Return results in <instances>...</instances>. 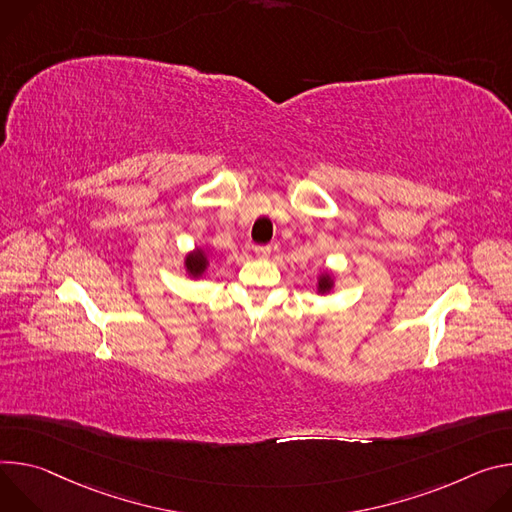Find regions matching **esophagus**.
<instances>
[{"label": "esophagus", "instance_id": "34e87169", "mask_svg": "<svg viewBox=\"0 0 512 512\" xmlns=\"http://www.w3.org/2000/svg\"><path fill=\"white\" fill-rule=\"evenodd\" d=\"M254 252H256V256H258V258L266 260V258L270 256V246H256V250H254Z\"/></svg>", "mask_w": 512, "mask_h": 512}]
</instances>
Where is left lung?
<instances>
[{"label": "left lung", "instance_id": "obj_1", "mask_svg": "<svg viewBox=\"0 0 512 512\" xmlns=\"http://www.w3.org/2000/svg\"><path fill=\"white\" fill-rule=\"evenodd\" d=\"M317 295H329L335 291V274L331 270H321L315 280Z\"/></svg>", "mask_w": 512, "mask_h": 512}]
</instances>
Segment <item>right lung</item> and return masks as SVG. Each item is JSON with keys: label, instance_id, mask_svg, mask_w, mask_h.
I'll use <instances>...</instances> for the list:
<instances>
[{"label": "right lung", "instance_id": "obj_1", "mask_svg": "<svg viewBox=\"0 0 512 512\" xmlns=\"http://www.w3.org/2000/svg\"><path fill=\"white\" fill-rule=\"evenodd\" d=\"M209 266H211V260H209L207 252H205L203 248H199V246H195V248H193L191 252H187L185 258H183V268H185L187 276H189V278H195V280L203 278V276L207 274Z\"/></svg>", "mask_w": 512, "mask_h": 512}]
</instances>
